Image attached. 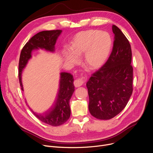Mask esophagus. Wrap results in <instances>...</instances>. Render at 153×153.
Here are the masks:
<instances>
[{"label": "esophagus", "mask_w": 153, "mask_h": 153, "mask_svg": "<svg viewBox=\"0 0 153 153\" xmlns=\"http://www.w3.org/2000/svg\"><path fill=\"white\" fill-rule=\"evenodd\" d=\"M84 82H85L84 78L82 77V78H80V79L75 80L74 82V85L76 87H79L80 86H81L84 84Z\"/></svg>", "instance_id": "34e87169"}]
</instances>
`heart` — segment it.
<instances>
[{
  "label": "heart",
  "instance_id": "b5f03b06",
  "mask_svg": "<svg viewBox=\"0 0 153 153\" xmlns=\"http://www.w3.org/2000/svg\"><path fill=\"white\" fill-rule=\"evenodd\" d=\"M112 40L107 32L97 30H89L79 32L76 35L71 43V50L64 53L66 60L76 63L77 58L84 53L85 66L90 70L100 68L109 55Z\"/></svg>",
  "mask_w": 153,
  "mask_h": 153
}]
</instances>
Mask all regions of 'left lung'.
<instances>
[{
  "mask_svg": "<svg viewBox=\"0 0 153 153\" xmlns=\"http://www.w3.org/2000/svg\"><path fill=\"white\" fill-rule=\"evenodd\" d=\"M112 31L115 36L109 58L86 84L89 111L100 120H109L120 114L133 92L130 44L117 26H112Z\"/></svg>",
  "mask_w": 153,
  "mask_h": 153,
  "instance_id": "obj_1",
  "label": "left lung"
}]
</instances>
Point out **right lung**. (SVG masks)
I'll return each instance as SVG.
<instances>
[{
	"instance_id": "1",
	"label": "right lung",
	"mask_w": 153,
	"mask_h": 153,
	"mask_svg": "<svg viewBox=\"0 0 153 153\" xmlns=\"http://www.w3.org/2000/svg\"><path fill=\"white\" fill-rule=\"evenodd\" d=\"M62 30H50L40 31L33 37L23 46L22 50L19 64V78L21 89L23 91L22 82V72L25 68L28 60L31 58V52L34 50L43 49L54 52V45ZM59 89L53 106L43 114H38L31 109L34 115L42 122L54 126H57L65 123L71 115L69 100L75 89L73 84L74 78L68 72L60 74Z\"/></svg>"
}]
</instances>
